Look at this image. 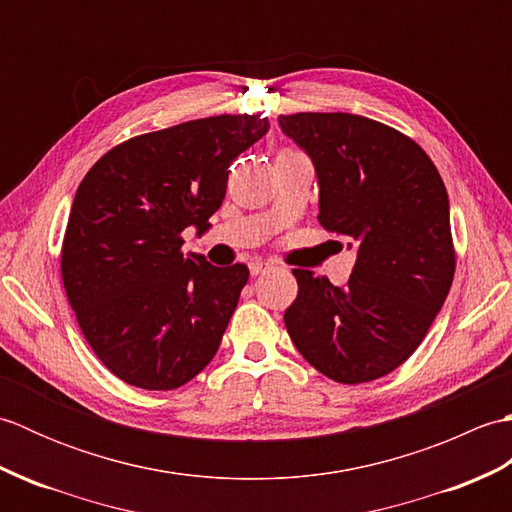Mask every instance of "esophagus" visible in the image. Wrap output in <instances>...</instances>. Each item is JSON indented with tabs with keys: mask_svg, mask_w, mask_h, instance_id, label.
<instances>
[{
	"mask_svg": "<svg viewBox=\"0 0 512 512\" xmlns=\"http://www.w3.org/2000/svg\"><path fill=\"white\" fill-rule=\"evenodd\" d=\"M273 268V262H262V259H255L253 264H250V275H262V273H266V270H270Z\"/></svg>",
	"mask_w": 512,
	"mask_h": 512,
	"instance_id": "esophagus-1",
	"label": "esophagus"
}]
</instances>
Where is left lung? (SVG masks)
Here are the masks:
<instances>
[{
    "label": "left lung",
    "instance_id": "1",
    "mask_svg": "<svg viewBox=\"0 0 512 512\" xmlns=\"http://www.w3.org/2000/svg\"><path fill=\"white\" fill-rule=\"evenodd\" d=\"M279 125L317 169L321 226L358 248L345 288L292 270L299 292L284 314L288 334L323 376L369 383L418 350L449 295L447 189L416 140L372 118L299 112Z\"/></svg>",
    "mask_w": 512,
    "mask_h": 512
}]
</instances>
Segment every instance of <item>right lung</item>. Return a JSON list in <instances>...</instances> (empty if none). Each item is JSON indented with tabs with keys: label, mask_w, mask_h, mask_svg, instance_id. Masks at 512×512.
Listing matches in <instances>:
<instances>
[{
	"label": "right lung",
	"mask_w": 512,
	"mask_h": 512,
	"mask_svg": "<svg viewBox=\"0 0 512 512\" xmlns=\"http://www.w3.org/2000/svg\"><path fill=\"white\" fill-rule=\"evenodd\" d=\"M262 114H222L140 134L94 162L76 189L61 279L76 323L114 376L149 391L211 363L248 268L182 253L209 228L228 165L268 132Z\"/></svg>",
	"instance_id": "right-lung-1"
}]
</instances>
